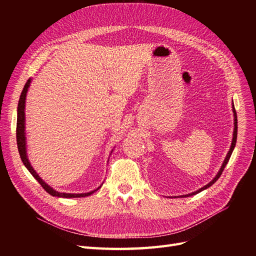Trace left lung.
Returning a JSON list of instances; mask_svg holds the SVG:
<instances>
[{"label": "left lung", "mask_w": 256, "mask_h": 256, "mask_svg": "<svg viewBox=\"0 0 256 256\" xmlns=\"http://www.w3.org/2000/svg\"><path fill=\"white\" fill-rule=\"evenodd\" d=\"M233 113H234V134H233V140H232V145H230V150H228V154H226V159H224V161H223L222 166H221V168L219 170L218 174L216 175V177L214 178V180H212L210 182H208L206 186H204L203 188H200V189H198V191H194V192H192V193H189V194H184V196H182V198H187V196H194V194H196V193H200V191H203V190H205V189L209 188V187H210V186H212V184H214L216 180H219V177L221 176V174H222V172H223L224 168H226V166L228 164V160H230V154H232V152H233V150H234V148H235L236 141H237V114H236V110H235L234 104H233Z\"/></svg>", "instance_id": "1"}]
</instances>
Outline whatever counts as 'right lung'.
I'll use <instances>...</instances> for the list:
<instances>
[{"label": "right lung", "mask_w": 256, "mask_h": 256, "mask_svg": "<svg viewBox=\"0 0 256 256\" xmlns=\"http://www.w3.org/2000/svg\"><path fill=\"white\" fill-rule=\"evenodd\" d=\"M30 79L28 80V82L26 83L24 88H23V90L20 95V99L18 102V114H17V145H18V150H19V154L20 158L23 162V164L26 166V168L28 170V172L33 175V177L35 180L42 184V187L47 191L49 194H51L52 196H58V198H84V196H90L92 193H94L95 191H97L100 187H98L96 190H92L90 192L88 193H64V192H58L56 190H54L53 188H51L49 184H46L42 178L40 177L36 173L35 170L30 166V161L28 159V154H26V113H24V109H26V92L30 88Z\"/></svg>", "instance_id": "1"}]
</instances>
